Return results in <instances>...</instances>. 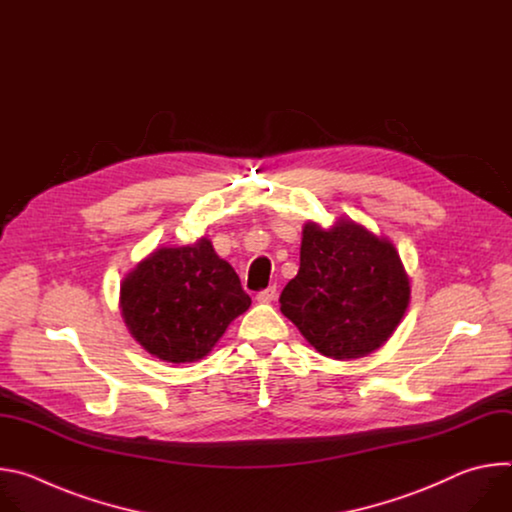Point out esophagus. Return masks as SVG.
Wrapping results in <instances>:
<instances>
[{"label": "esophagus", "instance_id": "34e87169", "mask_svg": "<svg viewBox=\"0 0 512 512\" xmlns=\"http://www.w3.org/2000/svg\"><path fill=\"white\" fill-rule=\"evenodd\" d=\"M277 298V289H275V285H271V287H267V289H261L259 294L255 296V300L259 302V304H269V302H273Z\"/></svg>", "mask_w": 512, "mask_h": 512}]
</instances>
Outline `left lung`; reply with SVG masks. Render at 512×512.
Segmentation results:
<instances>
[{"label": "left lung", "mask_w": 512, "mask_h": 512, "mask_svg": "<svg viewBox=\"0 0 512 512\" xmlns=\"http://www.w3.org/2000/svg\"><path fill=\"white\" fill-rule=\"evenodd\" d=\"M281 312L324 356L350 360L377 350L409 304V279L387 239L352 221L304 227L300 271L281 291Z\"/></svg>", "instance_id": "obj_1"}]
</instances>
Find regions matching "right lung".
I'll return each mask as SVG.
<instances>
[{
    "label": "right lung",
    "instance_id": "add662e5",
    "mask_svg": "<svg viewBox=\"0 0 512 512\" xmlns=\"http://www.w3.org/2000/svg\"><path fill=\"white\" fill-rule=\"evenodd\" d=\"M249 306L239 275L206 237L154 251L121 285V314L131 336L176 364L206 356Z\"/></svg>",
    "mask_w": 512,
    "mask_h": 512
}]
</instances>
